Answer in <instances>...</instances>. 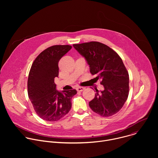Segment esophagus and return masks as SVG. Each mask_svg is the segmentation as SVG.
<instances>
[{"label": "esophagus", "mask_w": 158, "mask_h": 158, "mask_svg": "<svg viewBox=\"0 0 158 158\" xmlns=\"http://www.w3.org/2000/svg\"><path fill=\"white\" fill-rule=\"evenodd\" d=\"M84 88L82 87H77L76 88V90L78 92H82V91H84Z\"/></svg>", "instance_id": "esophagus-1"}]
</instances>
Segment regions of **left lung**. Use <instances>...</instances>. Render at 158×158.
<instances>
[{
  "mask_svg": "<svg viewBox=\"0 0 158 158\" xmlns=\"http://www.w3.org/2000/svg\"><path fill=\"white\" fill-rule=\"evenodd\" d=\"M74 48L86 60L90 73L101 79L104 89L96 90L89 105L96 113L109 117L119 112L129 94V74L119 56L99 42L74 44Z\"/></svg>",
  "mask_w": 158,
  "mask_h": 158,
  "instance_id": "obj_1",
  "label": "left lung"
}]
</instances>
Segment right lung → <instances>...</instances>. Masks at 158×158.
<instances>
[{
    "instance_id": "add662e5",
    "label": "right lung",
    "mask_w": 158,
    "mask_h": 158,
    "mask_svg": "<svg viewBox=\"0 0 158 158\" xmlns=\"http://www.w3.org/2000/svg\"><path fill=\"white\" fill-rule=\"evenodd\" d=\"M72 48L56 45L42 51L34 60L29 74L28 96L37 114L47 121H57L69 112L76 89L58 91L54 79L58 77L59 60Z\"/></svg>"
}]
</instances>
